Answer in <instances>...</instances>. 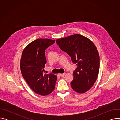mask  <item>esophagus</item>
<instances>
[{
    "mask_svg": "<svg viewBox=\"0 0 120 120\" xmlns=\"http://www.w3.org/2000/svg\"><path fill=\"white\" fill-rule=\"evenodd\" d=\"M65 75V73H63V74H60L59 75L62 76V77H64V75Z\"/></svg>",
    "mask_w": 120,
    "mask_h": 120,
    "instance_id": "esophagus-1",
    "label": "esophagus"
}]
</instances>
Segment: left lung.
I'll return each mask as SVG.
<instances>
[{
    "instance_id": "left-lung-1",
    "label": "left lung",
    "mask_w": 120,
    "mask_h": 120,
    "mask_svg": "<svg viewBox=\"0 0 120 120\" xmlns=\"http://www.w3.org/2000/svg\"><path fill=\"white\" fill-rule=\"evenodd\" d=\"M56 43L77 65L71 82L72 89L80 94L87 92L95 83L99 71L100 58L96 47L91 40L79 34L57 39Z\"/></svg>"
}]
</instances>
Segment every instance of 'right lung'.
Listing matches in <instances>:
<instances>
[{
  "instance_id": "obj_1",
  "label": "right lung",
  "mask_w": 120,
  "mask_h": 120,
  "mask_svg": "<svg viewBox=\"0 0 120 120\" xmlns=\"http://www.w3.org/2000/svg\"><path fill=\"white\" fill-rule=\"evenodd\" d=\"M55 40L40 38L29 43L24 49L20 60V70L23 77L32 90L45 96L55 89L57 75L45 74L46 63L45 49Z\"/></svg>"
}]
</instances>
